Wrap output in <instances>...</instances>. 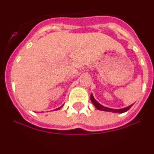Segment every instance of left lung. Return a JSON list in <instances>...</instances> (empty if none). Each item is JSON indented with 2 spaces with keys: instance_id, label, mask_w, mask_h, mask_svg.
<instances>
[{
  "instance_id": "left-lung-1",
  "label": "left lung",
  "mask_w": 154,
  "mask_h": 154,
  "mask_svg": "<svg viewBox=\"0 0 154 154\" xmlns=\"http://www.w3.org/2000/svg\"><path fill=\"white\" fill-rule=\"evenodd\" d=\"M90 99H91V101H92V103H93L94 106H96V108L98 109L103 110V111H107V112H118V113H123V112H126L127 110L130 109L132 107V106H133V105H131V106H130L126 107V108H124V109H114L107 108V107H105V106H102L101 104H99V103H98L97 101H96V99H94V97H93V96H92V95H91Z\"/></svg>"
}]
</instances>
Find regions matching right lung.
Returning a JSON list of instances; mask_svg holds the SVG:
<instances>
[{
	"mask_svg": "<svg viewBox=\"0 0 154 154\" xmlns=\"http://www.w3.org/2000/svg\"><path fill=\"white\" fill-rule=\"evenodd\" d=\"M62 106H61V107H59V108H58V109H55V110H58V109H60V108H62Z\"/></svg>",
	"mask_w": 154,
	"mask_h": 154,
	"instance_id": "right-lung-1",
	"label": "right lung"
}]
</instances>
